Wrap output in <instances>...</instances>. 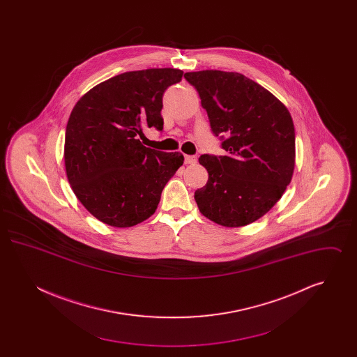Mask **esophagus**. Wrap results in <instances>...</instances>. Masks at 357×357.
<instances>
[{
    "mask_svg": "<svg viewBox=\"0 0 357 357\" xmlns=\"http://www.w3.org/2000/svg\"><path fill=\"white\" fill-rule=\"evenodd\" d=\"M197 160H198V158L194 156V155H186V156H185V163H186V165H195Z\"/></svg>",
    "mask_w": 357,
    "mask_h": 357,
    "instance_id": "1",
    "label": "esophagus"
}]
</instances>
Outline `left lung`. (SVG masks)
<instances>
[{
    "label": "left lung",
    "instance_id": "8db88e82",
    "mask_svg": "<svg viewBox=\"0 0 357 357\" xmlns=\"http://www.w3.org/2000/svg\"><path fill=\"white\" fill-rule=\"evenodd\" d=\"M199 93L225 156L202 155L208 172L195 191L201 214L225 227H241L264 217L288 187L296 165L290 112L272 92L238 72H187Z\"/></svg>",
    "mask_w": 357,
    "mask_h": 357
}]
</instances>
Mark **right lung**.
I'll return each instance as SVG.
<instances>
[{
	"label": "right lung",
	"instance_id": "add662e5",
	"mask_svg": "<svg viewBox=\"0 0 357 357\" xmlns=\"http://www.w3.org/2000/svg\"><path fill=\"white\" fill-rule=\"evenodd\" d=\"M183 70L126 72L95 85L75 104L66 130L64 163L85 208L114 227L149 220L166 183L183 165L181 153L147 149L143 127L163 130L162 98Z\"/></svg>",
	"mask_w": 357,
	"mask_h": 357
}]
</instances>
